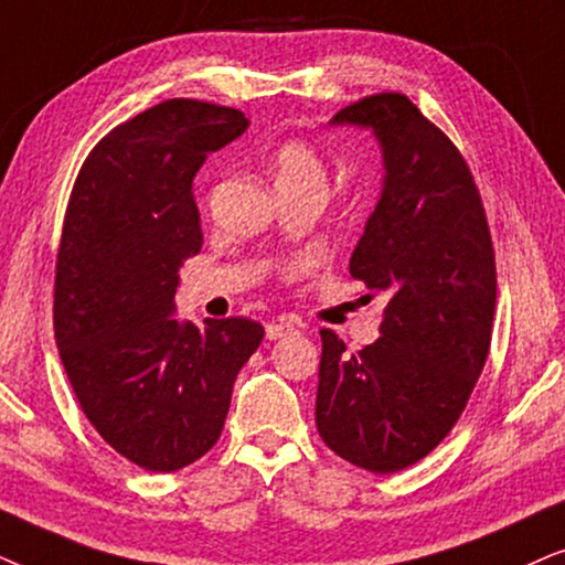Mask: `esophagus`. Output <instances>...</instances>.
I'll return each mask as SVG.
<instances>
[{
    "instance_id": "1",
    "label": "esophagus",
    "mask_w": 565,
    "mask_h": 565,
    "mask_svg": "<svg viewBox=\"0 0 565 565\" xmlns=\"http://www.w3.org/2000/svg\"><path fill=\"white\" fill-rule=\"evenodd\" d=\"M291 333H299V322H268L266 326V338L268 341H278V338H287Z\"/></svg>"
}]
</instances>
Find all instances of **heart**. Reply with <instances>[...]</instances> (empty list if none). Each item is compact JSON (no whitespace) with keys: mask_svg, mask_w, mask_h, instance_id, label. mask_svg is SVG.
<instances>
[{"mask_svg":"<svg viewBox=\"0 0 565 565\" xmlns=\"http://www.w3.org/2000/svg\"><path fill=\"white\" fill-rule=\"evenodd\" d=\"M270 172L281 193H326L328 162L312 141L284 139L270 154Z\"/></svg>","mask_w":565,"mask_h":565,"instance_id":"heart-1","label":"heart"}]
</instances>
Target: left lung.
Segmentation results:
<instances>
[{"mask_svg": "<svg viewBox=\"0 0 565 565\" xmlns=\"http://www.w3.org/2000/svg\"><path fill=\"white\" fill-rule=\"evenodd\" d=\"M333 124L372 126L385 185L351 255V276L385 291L380 338L345 351L322 328L315 420L338 457L397 472L462 416L491 351L495 253L476 178L439 126L403 93L345 105Z\"/></svg>", "mask_w": 565, "mask_h": 565, "instance_id": "left-lung-1", "label": "left lung"}]
</instances>
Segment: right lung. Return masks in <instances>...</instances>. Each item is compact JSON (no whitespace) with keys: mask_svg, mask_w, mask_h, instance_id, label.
<instances>
[{"mask_svg":"<svg viewBox=\"0 0 565 565\" xmlns=\"http://www.w3.org/2000/svg\"><path fill=\"white\" fill-rule=\"evenodd\" d=\"M247 129L243 110L172 97L93 147L66 204L54 278L58 356L89 424L120 457L172 472L220 439L260 322H178V266L204 245L191 183Z\"/></svg>","mask_w":565,"mask_h":565,"instance_id":"right-lung-1","label":"right lung"}]
</instances>
